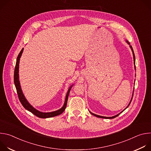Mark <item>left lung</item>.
Segmentation results:
<instances>
[{
  "instance_id": "obj_1",
  "label": "left lung",
  "mask_w": 151,
  "mask_h": 151,
  "mask_svg": "<svg viewBox=\"0 0 151 151\" xmlns=\"http://www.w3.org/2000/svg\"><path fill=\"white\" fill-rule=\"evenodd\" d=\"M126 42L127 43V44L130 45V48H131V50H132V52H133V60H134V69H135V70H136V66H135V55H134V51H133V48H132V47L130 45V43H129V42L128 41V40H126ZM133 93H134V90H133V94H132V99H131V100H130V103H129V104H128V105L127 106V107L124 110V111H125L127 107L129 106V105H130V103H131V101H132V99H133ZM124 111H122V112H123ZM90 114H91L92 115H93L94 116H96V117H98V118H104V119H112V118H115V117H116V116H118L121 113H119V114H117L116 115H115V116H112V117H107V116H100V115H96V114H93V113H92V112H91L90 111Z\"/></svg>"
}]
</instances>
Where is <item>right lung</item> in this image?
Wrapping results in <instances>:
<instances>
[{"mask_svg":"<svg viewBox=\"0 0 151 151\" xmlns=\"http://www.w3.org/2000/svg\"><path fill=\"white\" fill-rule=\"evenodd\" d=\"M24 48H23L21 50V51H20L19 54H18L17 58V62H16V65L15 67V70H14V83H15V88L17 90V92L18 94V96L19 98V100L21 102V103L22 104V105L23 106V107L26 109H27V111H30V112H32V114H33L35 115H36V116L40 118H51V117H54L57 115H59L60 114H61L64 110H65L66 107V105H67V102H68V97H69V92L72 88V87H73V84H72L70 87H69L66 96V99H65V101H64V103L63 106V107L61 108H60V109L55 111H53V112H40L37 109H36L35 107H33L29 103V101L27 100V99H26L22 90H21V85H20V82H19V60L20 58L21 57V55L23 54Z\"/></svg>","mask_w":151,"mask_h":151,"instance_id":"add662e5","label":"right lung"}]
</instances>
